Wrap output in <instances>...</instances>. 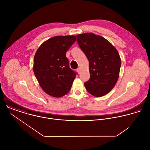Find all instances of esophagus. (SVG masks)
<instances>
[{
	"instance_id": "obj_1",
	"label": "esophagus",
	"mask_w": 150,
	"mask_h": 150,
	"mask_svg": "<svg viewBox=\"0 0 150 150\" xmlns=\"http://www.w3.org/2000/svg\"><path fill=\"white\" fill-rule=\"evenodd\" d=\"M77 73H78L79 74H80V68H78V69H77Z\"/></svg>"
}]
</instances>
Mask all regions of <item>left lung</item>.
I'll return each instance as SVG.
<instances>
[{"label": "left lung", "instance_id": "1", "mask_svg": "<svg viewBox=\"0 0 150 150\" xmlns=\"http://www.w3.org/2000/svg\"><path fill=\"white\" fill-rule=\"evenodd\" d=\"M77 41L89 61V80L86 89L96 97L108 93L119 77L121 60L117 49L104 38L92 33L77 35Z\"/></svg>", "mask_w": 150, "mask_h": 150}]
</instances>
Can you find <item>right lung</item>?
Segmentation results:
<instances>
[{
  "instance_id": "right-lung-1",
  "label": "right lung",
  "mask_w": 150,
  "mask_h": 150,
  "mask_svg": "<svg viewBox=\"0 0 150 150\" xmlns=\"http://www.w3.org/2000/svg\"><path fill=\"white\" fill-rule=\"evenodd\" d=\"M75 36H57L46 40L39 47L33 60V72L43 91L60 98L70 90L76 73L66 57L67 51L75 42Z\"/></svg>"
}]
</instances>
